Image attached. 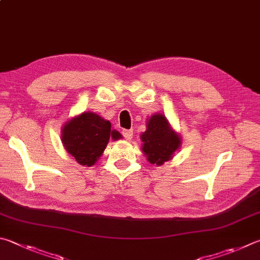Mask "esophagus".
Here are the masks:
<instances>
[{
	"label": "esophagus",
	"instance_id": "1",
	"mask_svg": "<svg viewBox=\"0 0 260 260\" xmlns=\"http://www.w3.org/2000/svg\"><path fill=\"white\" fill-rule=\"evenodd\" d=\"M122 135H124L125 139L131 140L133 138V129H124L122 131Z\"/></svg>",
	"mask_w": 260,
	"mask_h": 260
}]
</instances>
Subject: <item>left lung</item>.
<instances>
[{"instance_id":"8db88e82","label":"left lung","mask_w":260,"mask_h":260,"mask_svg":"<svg viewBox=\"0 0 260 260\" xmlns=\"http://www.w3.org/2000/svg\"><path fill=\"white\" fill-rule=\"evenodd\" d=\"M148 128L141 136L143 141L142 151L151 164L161 166L172 158L181 144L179 136L169 127L166 118L155 114L148 120Z\"/></svg>"}]
</instances>
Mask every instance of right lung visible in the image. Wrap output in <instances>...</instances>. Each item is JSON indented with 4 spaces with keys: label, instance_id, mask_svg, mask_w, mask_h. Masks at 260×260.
<instances>
[{
    "label": "right lung",
    "instance_id": "add662e5",
    "mask_svg": "<svg viewBox=\"0 0 260 260\" xmlns=\"http://www.w3.org/2000/svg\"><path fill=\"white\" fill-rule=\"evenodd\" d=\"M121 139L119 132L111 131L110 121L94 112H84L73 118L62 129L66 150L83 166H92L101 157L109 140Z\"/></svg>",
    "mask_w": 260,
    "mask_h": 260
}]
</instances>
